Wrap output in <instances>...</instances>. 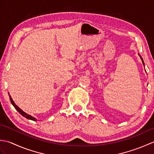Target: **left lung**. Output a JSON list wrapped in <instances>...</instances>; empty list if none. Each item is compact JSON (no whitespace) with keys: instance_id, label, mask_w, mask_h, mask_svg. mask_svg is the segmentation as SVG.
I'll list each match as a JSON object with an SVG mask.
<instances>
[{"instance_id":"1","label":"left lung","mask_w":154,"mask_h":154,"mask_svg":"<svg viewBox=\"0 0 154 154\" xmlns=\"http://www.w3.org/2000/svg\"><path fill=\"white\" fill-rule=\"evenodd\" d=\"M138 55H139V56H140V57L141 58V60H142V63L143 64V65H144V62H143V59H142V57H141V55H140L139 54H138Z\"/></svg>"}]
</instances>
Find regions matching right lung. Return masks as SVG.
<instances>
[{
    "mask_svg": "<svg viewBox=\"0 0 154 154\" xmlns=\"http://www.w3.org/2000/svg\"><path fill=\"white\" fill-rule=\"evenodd\" d=\"M9 94V97H10V100H11V103H12V104L13 106H14V108L16 109V110L18 111V112L21 114L22 116H24L25 118H26L27 119H29V120H34V121H36L37 120V119H35V118H34V117H33L32 116H31V115H30V114H27V113H26L25 112H24V111H23L21 109H20V108L16 105V104H15V103L14 102V100H12V97H11V96L10 95V94Z\"/></svg>",
    "mask_w": 154,
    "mask_h": 154,
    "instance_id": "add662e5",
    "label": "right lung"
}]
</instances>
